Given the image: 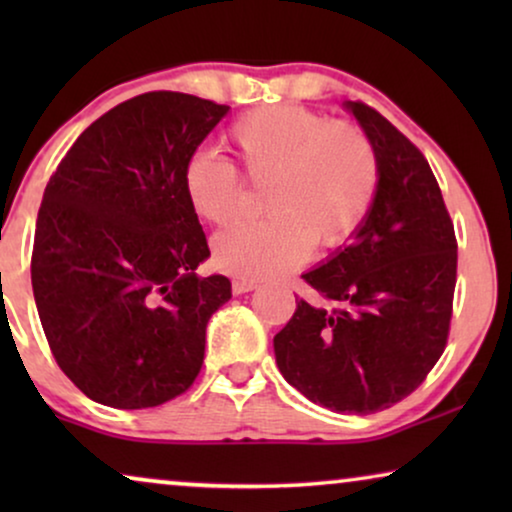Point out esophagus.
Returning <instances> with one entry per match:
<instances>
[{"label": "esophagus", "instance_id": "esophagus-1", "mask_svg": "<svg viewBox=\"0 0 512 512\" xmlns=\"http://www.w3.org/2000/svg\"><path fill=\"white\" fill-rule=\"evenodd\" d=\"M258 286L256 279H233V293L235 296H240V293H247V291H254Z\"/></svg>", "mask_w": 512, "mask_h": 512}]
</instances>
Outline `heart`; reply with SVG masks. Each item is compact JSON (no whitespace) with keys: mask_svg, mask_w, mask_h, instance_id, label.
Returning <instances> with one entry per match:
<instances>
[{"mask_svg":"<svg viewBox=\"0 0 512 512\" xmlns=\"http://www.w3.org/2000/svg\"><path fill=\"white\" fill-rule=\"evenodd\" d=\"M242 170L263 188L268 219L240 223L214 237L216 268L242 279L279 275L305 261L317 242L335 249L359 230L380 186V158L359 125L319 111L263 107L228 130ZM188 207L221 226L237 212L240 179L214 153L195 151L181 172Z\"/></svg>","mask_w":512,"mask_h":512,"instance_id":"heart-1","label":"heart"}]
</instances>
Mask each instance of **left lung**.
<instances>
[{"label": "left lung", "instance_id": "8db88e82", "mask_svg": "<svg viewBox=\"0 0 512 512\" xmlns=\"http://www.w3.org/2000/svg\"><path fill=\"white\" fill-rule=\"evenodd\" d=\"M380 158V186L352 244L303 279L333 307L300 298L275 335L284 380L349 415L410 396L445 352L457 237L424 153L380 111L345 102Z\"/></svg>", "mask_w": 512, "mask_h": 512}]
</instances>
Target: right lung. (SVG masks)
<instances>
[{
    "label": "right lung",
    "instance_id": "1",
    "mask_svg": "<svg viewBox=\"0 0 512 512\" xmlns=\"http://www.w3.org/2000/svg\"><path fill=\"white\" fill-rule=\"evenodd\" d=\"M228 109L172 90L132 97L81 132L46 184L34 300L62 373L97 403L156 408L200 373L230 282L195 275L209 247L181 172Z\"/></svg>",
    "mask_w": 512,
    "mask_h": 512
}]
</instances>
